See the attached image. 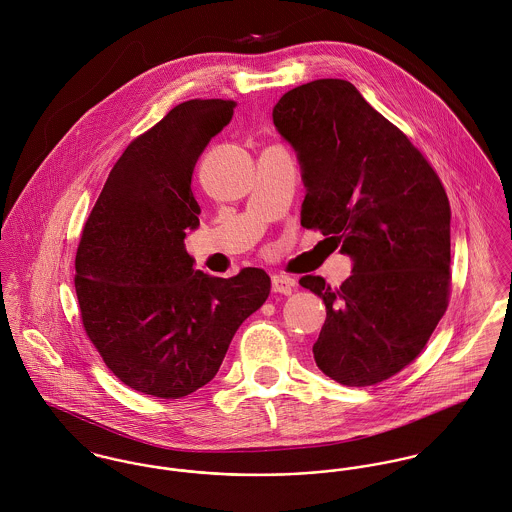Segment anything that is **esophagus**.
I'll use <instances>...</instances> for the list:
<instances>
[{
  "mask_svg": "<svg viewBox=\"0 0 512 512\" xmlns=\"http://www.w3.org/2000/svg\"><path fill=\"white\" fill-rule=\"evenodd\" d=\"M271 286H273V292H279V294H292V290H294V279H290V277H273V281H271Z\"/></svg>",
  "mask_w": 512,
  "mask_h": 512,
  "instance_id": "obj_1",
  "label": "esophagus"
}]
</instances>
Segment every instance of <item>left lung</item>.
I'll use <instances>...</instances> for the list:
<instances>
[{"label":"left lung","instance_id":"obj_1","mask_svg":"<svg viewBox=\"0 0 512 512\" xmlns=\"http://www.w3.org/2000/svg\"><path fill=\"white\" fill-rule=\"evenodd\" d=\"M273 121L298 153L306 198L300 224L353 259L332 288L300 279L326 304L316 365L347 387L391 379L424 349L448 310L450 202L410 139L340 78L292 88Z\"/></svg>","mask_w":512,"mask_h":512}]
</instances>
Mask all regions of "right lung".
Wrapping results in <instances>:
<instances>
[{
  "mask_svg": "<svg viewBox=\"0 0 512 512\" xmlns=\"http://www.w3.org/2000/svg\"><path fill=\"white\" fill-rule=\"evenodd\" d=\"M233 100H188L117 159L76 251L86 336L133 391L182 398L214 379L237 328L269 296L263 269L222 279L192 269L186 229L198 157L233 117Z\"/></svg>",
  "mask_w": 512,
  "mask_h": 512,
  "instance_id": "obj_1",
  "label": "right lung"
}]
</instances>
